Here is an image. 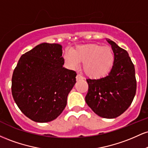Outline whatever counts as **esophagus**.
I'll return each instance as SVG.
<instances>
[{
    "mask_svg": "<svg viewBox=\"0 0 148 148\" xmlns=\"http://www.w3.org/2000/svg\"><path fill=\"white\" fill-rule=\"evenodd\" d=\"M76 81H80V80H84V78L83 77V76H81V74H78L77 75H76Z\"/></svg>",
    "mask_w": 148,
    "mask_h": 148,
    "instance_id": "obj_1",
    "label": "esophagus"
}]
</instances>
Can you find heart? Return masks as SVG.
<instances>
[{"instance_id": "b5f03b06", "label": "heart", "mask_w": 148, "mask_h": 148, "mask_svg": "<svg viewBox=\"0 0 148 148\" xmlns=\"http://www.w3.org/2000/svg\"><path fill=\"white\" fill-rule=\"evenodd\" d=\"M63 60L67 67L71 69L79 67L80 62H83V69L86 75L99 79L111 70L115 56L111 47L89 44L77 46L72 51L65 52Z\"/></svg>"}]
</instances>
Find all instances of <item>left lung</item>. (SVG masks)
<instances>
[{
  "mask_svg": "<svg viewBox=\"0 0 148 148\" xmlns=\"http://www.w3.org/2000/svg\"><path fill=\"white\" fill-rule=\"evenodd\" d=\"M115 61L111 72L98 79H86L88 92L86 102L95 113L113 119L123 114L133 101L136 90L135 68L127 51L111 40Z\"/></svg>",
  "mask_w": 148,
  "mask_h": 148,
  "instance_id": "1",
  "label": "left lung"
}]
</instances>
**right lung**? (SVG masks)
Segmentation results:
<instances>
[{
  "mask_svg": "<svg viewBox=\"0 0 148 148\" xmlns=\"http://www.w3.org/2000/svg\"><path fill=\"white\" fill-rule=\"evenodd\" d=\"M62 47L42 43L22 55L12 79L15 103L25 116L48 123L61 114L76 73L62 67Z\"/></svg>",
  "mask_w": 148,
  "mask_h": 148,
  "instance_id": "add662e5",
  "label": "right lung"
}]
</instances>
